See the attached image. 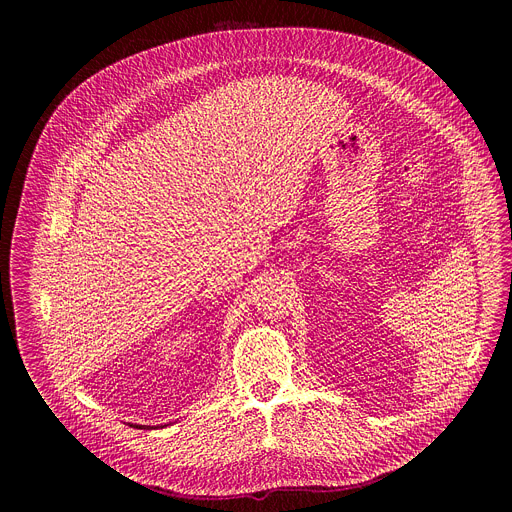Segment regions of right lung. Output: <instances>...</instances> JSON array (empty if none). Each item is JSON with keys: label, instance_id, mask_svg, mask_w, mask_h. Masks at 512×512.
<instances>
[{"label": "right lung", "instance_id": "1", "mask_svg": "<svg viewBox=\"0 0 512 512\" xmlns=\"http://www.w3.org/2000/svg\"><path fill=\"white\" fill-rule=\"evenodd\" d=\"M135 427H143V425H135Z\"/></svg>", "mask_w": 512, "mask_h": 512}]
</instances>
